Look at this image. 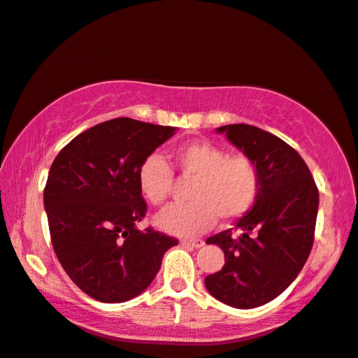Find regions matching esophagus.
<instances>
[{"instance_id": "34e87169", "label": "esophagus", "mask_w": 358, "mask_h": 358, "mask_svg": "<svg viewBox=\"0 0 358 358\" xmlns=\"http://www.w3.org/2000/svg\"><path fill=\"white\" fill-rule=\"evenodd\" d=\"M180 243H182V245H185V247H192V248H200V247L205 245V242L200 241V239H196V241L184 239V241H180Z\"/></svg>"}]
</instances>
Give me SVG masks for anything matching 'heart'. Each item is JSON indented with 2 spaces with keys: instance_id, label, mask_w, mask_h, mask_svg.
<instances>
[{
  "instance_id": "1",
  "label": "heart",
  "mask_w": 358,
  "mask_h": 358,
  "mask_svg": "<svg viewBox=\"0 0 358 358\" xmlns=\"http://www.w3.org/2000/svg\"><path fill=\"white\" fill-rule=\"evenodd\" d=\"M173 164L182 179H192L189 203L173 205L157 217L174 236L192 237L208 231L217 216L231 221L250 211L260 192V169L245 153H227L220 145L199 141L180 145ZM138 189L148 203L162 206L174 192V174L159 157H148L138 168Z\"/></svg>"
}]
</instances>
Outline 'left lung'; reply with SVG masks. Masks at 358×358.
<instances>
[{"label":"left lung","instance_id":"left-lung-1","mask_svg":"<svg viewBox=\"0 0 358 358\" xmlns=\"http://www.w3.org/2000/svg\"><path fill=\"white\" fill-rule=\"evenodd\" d=\"M229 141L255 159L260 192L241 217L234 236L226 229L206 239L224 252V266L205 278L215 299L236 308H255L286 291L312 252L318 187L303 158L281 138L248 124L222 126Z\"/></svg>","mask_w":358,"mask_h":358}]
</instances>
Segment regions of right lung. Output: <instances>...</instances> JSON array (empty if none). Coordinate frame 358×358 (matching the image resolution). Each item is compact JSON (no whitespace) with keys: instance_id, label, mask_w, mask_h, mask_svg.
I'll list each match as a JSON object with an SVG mask.
<instances>
[{"instance_id":"obj_1","label":"right lung","mask_w":358,"mask_h":358,"mask_svg":"<svg viewBox=\"0 0 358 358\" xmlns=\"http://www.w3.org/2000/svg\"><path fill=\"white\" fill-rule=\"evenodd\" d=\"M174 131L116 117L72 138L51 164L43 192L51 243L67 276L100 302L143 292L179 243L152 226L136 227L147 215L138 168Z\"/></svg>"}]
</instances>
